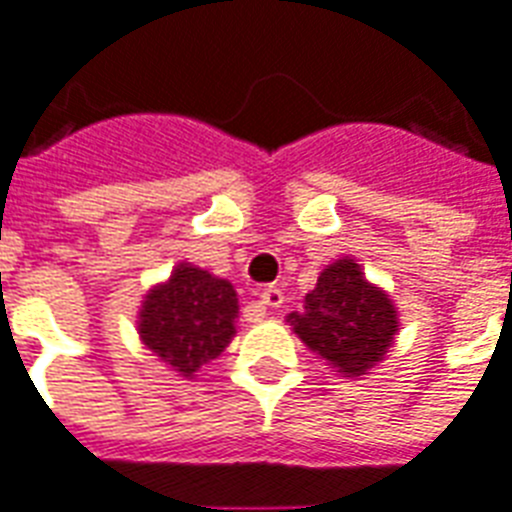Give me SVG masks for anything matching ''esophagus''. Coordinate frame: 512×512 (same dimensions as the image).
Masks as SVG:
<instances>
[{"mask_svg": "<svg viewBox=\"0 0 512 512\" xmlns=\"http://www.w3.org/2000/svg\"><path fill=\"white\" fill-rule=\"evenodd\" d=\"M283 305V291L278 286H267L261 288L259 299L253 302L251 310H248V321H261V318H267L270 315V307H280Z\"/></svg>", "mask_w": 512, "mask_h": 512, "instance_id": "34e87169", "label": "esophagus"}]
</instances>
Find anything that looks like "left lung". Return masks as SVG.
<instances>
[{"label": "left lung", "instance_id": "obj_1", "mask_svg": "<svg viewBox=\"0 0 512 512\" xmlns=\"http://www.w3.org/2000/svg\"><path fill=\"white\" fill-rule=\"evenodd\" d=\"M286 324L334 372L359 380L386 359L399 334V310L359 261L340 256L305 294V310L288 313Z\"/></svg>", "mask_w": 512, "mask_h": 512}]
</instances>
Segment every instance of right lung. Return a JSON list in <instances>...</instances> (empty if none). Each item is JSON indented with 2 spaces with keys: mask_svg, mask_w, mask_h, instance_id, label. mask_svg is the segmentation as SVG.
Here are the masks:
<instances>
[{
  "mask_svg": "<svg viewBox=\"0 0 512 512\" xmlns=\"http://www.w3.org/2000/svg\"><path fill=\"white\" fill-rule=\"evenodd\" d=\"M237 318L240 302L232 283L180 261L167 280L142 297L137 334L164 367L191 380L229 348Z\"/></svg>",
  "mask_w": 512,
  "mask_h": 512,
  "instance_id": "right-lung-1",
  "label": "right lung"
}]
</instances>
